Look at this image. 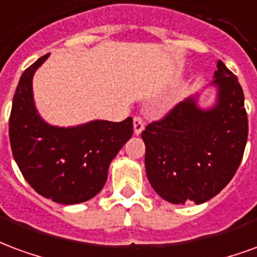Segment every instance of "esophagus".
<instances>
[{
  "instance_id": "obj_1",
  "label": "esophagus",
  "mask_w": 257,
  "mask_h": 257,
  "mask_svg": "<svg viewBox=\"0 0 257 257\" xmlns=\"http://www.w3.org/2000/svg\"><path fill=\"white\" fill-rule=\"evenodd\" d=\"M133 126H134V134H136V136H140L142 131H144V128H145V123H144V120H142L141 117L136 116V117L133 119Z\"/></svg>"
}]
</instances>
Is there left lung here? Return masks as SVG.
Here are the masks:
<instances>
[{
    "instance_id": "obj_1",
    "label": "left lung",
    "mask_w": 257,
    "mask_h": 257,
    "mask_svg": "<svg viewBox=\"0 0 257 257\" xmlns=\"http://www.w3.org/2000/svg\"><path fill=\"white\" fill-rule=\"evenodd\" d=\"M216 100L200 108V94L179 102L164 119L142 131L145 168L155 192L171 204H203L227 185L242 160L248 140L244 91L219 60Z\"/></svg>"
}]
</instances>
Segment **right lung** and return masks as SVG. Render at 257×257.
<instances>
[{"label":"right lung","instance_id":"obj_1","mask_svg":"<svg viewBox=\"0 0 257 257\" xmlns=\"http://www.w3.org/2000/svg\"><path fill=\"white\" fill-rule=\"evenodd\" d=\"M48 57L30 65L19 80L9 117L11 148L35 192L54 203L79 204L104 188L110 162L133 136V119L72 127L46 123L35 108L33 78Z\"/></svg>","mask_w":257,"mask_h":257}]
</instances>
